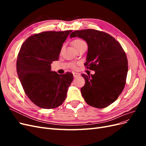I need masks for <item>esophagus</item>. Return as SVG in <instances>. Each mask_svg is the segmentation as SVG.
<instances>
[{"label":"esophagus","mask_w":146,"mask_h":146,"mask_svg":"<svg viewBox=\"0 0 146 146\" xmlns=\"http://www.w3.org/2000/svg\"><path fill=\"white\" fill-rule=\"evenodd\" d=\"M73 76H74V77L75 78H76V77H77L78 76H80V74L77 73V72H73Z\"/></svg>","instance_id":"obj_1"}]
</instances>
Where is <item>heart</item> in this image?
<instances>
[{
	"mask_svg": "<svg viewBox=\"0 0 146 146\" xmlns=\"http://www.w3.org/2000/svg\"><path fill=\"white\" fill-rule=\"evenodd\" d=\"M84 44H85V41H83L82 39H76L72 42V44L74 46V47L76 48H77L79 46ZM73 68H76V66H73Z\"/></svg>",
	"mask_w": 146,
	"mask_h": 146,
	"instance_id": "b5f03b06",
	"label": "heart"
}]
</instances>
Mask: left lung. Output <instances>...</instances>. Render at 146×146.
<instances>
[{"label":"left lung","instance_id":"obj_1","mask_svg":"<svg viewBox=\"0 0 146 146\" xmlns=\"http://www.w3.org/2000/svg\"><path fill=\"white\" fill-rule=\"evenodd\" d=\"M78 37L88 46L87 69L94 75L82 74L85 84L81 88L83 98L91 107L104 108L115 101L124 88L128 72L125 52L111 35L94 29L76 30L70 38Z\"/></svg>","mask_w":146,"mask_h":146}]
</instances>
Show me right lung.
Wrapping results in <instances>:
<instances>
[{
    "instance_id": "1",
    "label": "right lung",
    "mask_w": 146,
    "mask_h": 146,
    "mask_svg": "<svg viewBox=\"0 0 146 146\" xmlns=\"http://www.w3.org/2000/svg\"><path fill=\"white\" fill-rule=\"evenodd\" d=\"M72 31L34 34L20 48L16 61L17 76L25 94L39 107L55 108L66 98L73 75L52 71L50 64L58 60L63 43Z\"/></svg>"
}]
</instances>
